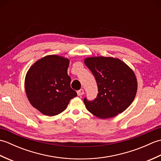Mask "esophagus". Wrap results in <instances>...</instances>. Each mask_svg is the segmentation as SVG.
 Segmentation results:
<instances>
[{
	"label": "esophagus",
	"instance_id": "34e87169",
	"mask_svg": "<svg viewBox=\"0 0 161 161\" xmlns=\"http://www.w3.org/2000/svg\"><path fill=\"white\" fill-rule=\"evenodd\" d=\"M77 93L78 96H81V95H82L84 93V91L83 89H80V90L77 91Z\"/></svg>",
	"mask_w": 161,
	"mask_h": 161
}]
</instances>
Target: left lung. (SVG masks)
I'll return each mask as SVG.
<instances>
[{
	"label": "left lung",
	"instance_id": "1",
	"mask_svg": "<svg viewBox=\"0 0 161 161\" xmlns=\"http://www.w3.org/2000/svg\"><path fill=\"white\" fill-rule=\"evenodd\" d=\"M84 64L96 80L98 94L84 102L88 111L101 119L114 118L127 108L136 97L138 82L134 72L124 61L111 57H91Z\"/></svg>",
	"mask_w": 161,
	"mask_h": 161
}]
</instances>
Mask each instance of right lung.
Segmentation results:
<instances>
[{
    "label": "right lung",
    "instance_id": "right-lung-1",
    "mask_svg": "<svg viewBox=\"0 0 161 161\" xmlns=\"http://www.w3.org/2000/svg\"><path fill=\"white\" fill-rule=\"evenodd\" d=\"M70 59L51 54L37 60L27 72L25 90L30 103L43 115L61 114L77 93L68 75Z\"/></svg>",
    "mask_w": 161,
    "mask_h": 161
}]
</instances>
